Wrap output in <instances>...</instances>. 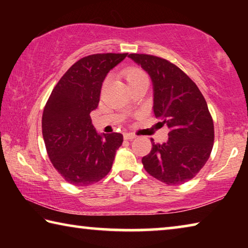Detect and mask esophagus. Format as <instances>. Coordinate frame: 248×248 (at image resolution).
I'll return each mask as SVG.
<instances>
[{"label":"esophagus","instance_id":"1","mask_svg":"<svg viewBox=\"0 0 248 248\" xmlns=\"http://www.w3.org/2000/svg\"><path fill=\"white\" fill-rule=\"evenodd\" d=\"M137 136L134 133H124V138L125 140H132V139H134V138H136Z\"/></svg>","mask_w":248,"mask_h":248}]
</instances>
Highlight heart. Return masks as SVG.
Segmentation results:
<instances>
[{"mask_svg":"<svg viewBox=\"0 0 248 248\" xmlns=\"http://www.w3.org/2000/svg\"><path fill=\"white\" fill-rule=\"evenodd\" d=\"M124 78L128 81L129 85H132V84H134V83L140 82V81H142V79L148 78L143 71L140 70L139 68L127 69L124 71Z\"/></svg>","mask_w":248,"mask_h":248,"instance_id":"obj_1","label":"heart"}]
</instances>
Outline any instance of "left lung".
Instances as JSON below:
<instances>
[{
  "instance_id": "8db88e82",
  "label": "left lung",
  "mask_w": 248,
  "mask_h": 248,
  "mask_svg": "<svg viewBox=\"0 0 248 248\" xmlns=\"http://www.w3.org/2000/svg\"><path fill=\"white\" fill-rule=\"evenodd\" d=\"M128 57L150 75L154 115L170 130L166 142H152L142 164L166 185L186 183L204 166L213 148L215 128L207 102L191 78L165 59L138 53Z\"/></svg>"
}]
</instances>
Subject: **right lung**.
Listing matches in <instances>:
<instances>
[{
  "mask_svg": "<svg viewBox=\"0 0 248 248\" xmlns=\"http://www.w3.org/2000/svg\"><path fill=\"white\" fill-rule=\"evenodd\" d=\"M128 53H98L82 58L54 87L43 114L46 149L56 170L66 182L87 186L111 170L121 133H98L91 112L98 106L108 72Z\"/></svg>",
  "mask_w": 248,
  "mask_h": 248,
  "instance_id": "right-lung-1",
  "label": "right lung"
}]
</instances>
